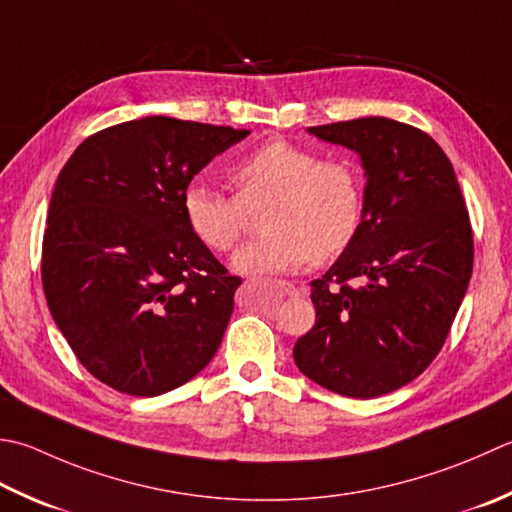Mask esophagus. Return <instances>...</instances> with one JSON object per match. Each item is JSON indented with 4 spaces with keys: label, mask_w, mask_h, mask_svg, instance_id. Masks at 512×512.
I'll use <instances>...</instances> for the list:
<instances>
[{
    "label": "esophagus",
    "mask_w": 512,
    "mask_h": 512,
    "mask_svg": "<svg viewBox=\"0 0 512 512\" xmlns=\"http://www.w3.org/2000/svg\"><path fill=\"white\" fill-rule=\"evenodd\" d=\"M279 290H282V293L288 295V297H297L299 295V288L295 284H290V282H279Z\"/></svg>",
    "instance_id": "esophagus-1"
}]
</instances>
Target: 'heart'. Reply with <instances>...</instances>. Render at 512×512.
Listing matches in <instances>:
<instances>
[{
	"label": "heart",
	"mask_w": 512,
	"mask_h": 512,
	"mask_svg": "<svg viewBox=\"0 0 512 512\" xmlns=\"http://www.w3.org/2000/svg\"><path fill=\"white\" fill-rule=\"evenodd\" d=\"M235 197L204 184L182 193V210L193 235L215 253H230L262 213L264 235L239 250L233 268L244 275H282L308 259L328 262L353 244L364 215V188L353 164L322 159L286 139L250 150L228 168Z\"/></svg>",
	"instance_id": "obj_1"
}]
</instances>
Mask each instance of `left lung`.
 I'll return each mask as SVG.
<instances>
[{"label":"left lung","instance_id":"1","mask_svg":"<svg viewBox=\"0 0 512 512\" xmlns=\"http://www.w3.org/2000/svg\"><path fill=\"white\" fill-rule=\"evenodd\" d=\"M308 133L362 159L364 215L342 257L310 282L317 319L297 368L337 395L406 386L442 350L473 273V230L453 164L424 130L386 117Z\"/></svg>","mask_w":512,"mask_h":512}]
</instances>
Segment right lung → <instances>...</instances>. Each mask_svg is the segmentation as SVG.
<instances>
[{
    "label": "right lung",
    "mask_w": 512,
    "mask_h": 512,
    "mask_svg": "<svg viewBox=\"0 0 512 512\" xmlns=\"http://www.w3.org/2000/svg\"><path fill=\"white\" fill-rule=\"evenodd\" d=\"M250 130L144 117L90 135L50 197L42 284L90 375L135 397L168 393L222 344L242 279L188 228L182 193Z\"/></svg>",
    "instance_id": "right-lung-1"
}]
</instances>
